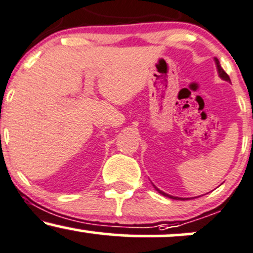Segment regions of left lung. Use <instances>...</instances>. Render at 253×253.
Wrapping results in <instances>:
<instances>
[{
  "mask_svg": "<svg viewBox=\"0 0 253 253\" xmlns=\"http://www.w3.org/2000/svg\"><path fill=\"white\" fill-rule=\"evenodd\" d=\"M214 59H215V63H216V66H217V71H219V76L222 78L223 81H227V82H231V80H229V77H228V75L226 74L225 72V70H223V69L221 68V65H220V62H219V59H217V58L215 57L214 58ZM157 189V188H156ZM157 191H158V193H161L162 195H164V196H168V197H170V199H173V200H179L178 197H175V196H171V195H168V194H165V193H163V191L162 190H159V189H157ZM181 200H184V199H181Z\"/></svg>",
  "mask_w": 253,
  "mask_h": 253,
  "instance_id": "left-lung-1",
  "label": "left lung"
}]
</instances>
